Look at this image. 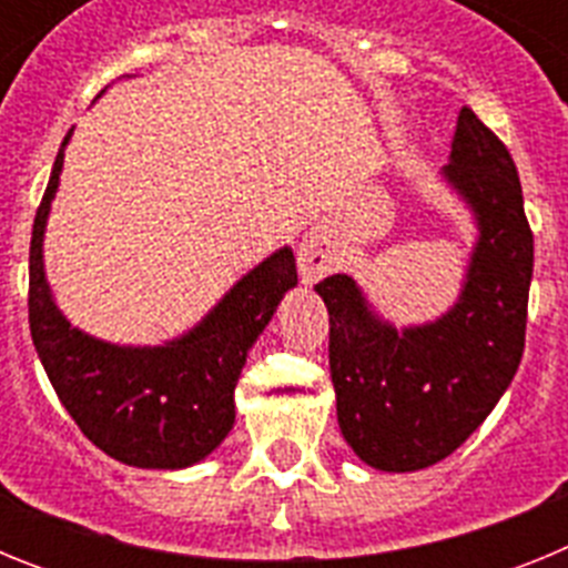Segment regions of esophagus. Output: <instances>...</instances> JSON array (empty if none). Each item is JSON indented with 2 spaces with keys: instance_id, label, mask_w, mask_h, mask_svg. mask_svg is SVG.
Instances as JSON below:
<instances>
[{
  "instance_id": "34e87169",
  "label": "esophagus",
  "mask_w": 568,
  "mask_h": 568,
  "mask_svg": "<svg viewBox=\"0 0 568 568\" xmlns=\"http://www.w3.org/2000/svg\"><path fill=\"white\" fill-rule=\"evenodd\" d=\"M335 264V253L329 247L327 235L321 230H310L298 244V270L307 281H318L329 273Z\"/></svg>"
}]
</instances>
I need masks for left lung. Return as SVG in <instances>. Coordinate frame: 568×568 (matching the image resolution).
Here are the masks:
<instances>
[{
	"mask_svg": "<svg viewBox=\"0 0 568 568\" xmlns=\"http://www.w3.org/2000/svg\"><path fill=\"white\" fill-rule=\"evenodd\" d=\"M446 182L478 219L464 293L444 318L398 333L349 275L315 290L329 313V375L346 444L364 464L415 471L453 455L520 366L535 235L509 150L475 110L458 113Z\"/></svg>",
	"mask_w": 568,
	"mask_h": 568,
	"instance_id": "left-lung-1",
	"label": "left lung"
}]
</instances>
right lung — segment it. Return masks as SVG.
Returning a JSON list of instances; mask_svg holds the SVG:
<instances>
[{
	"mask_svg": "<svg viewBox=\"0 0 568 568\" xmlns=\"http://www.w3.org/2000/svg\"><path fill=\"white\" fill-rule=\"evenodd\" d=\"M53 162L30 235L28 321L33 346L59 400L110 458L142 469H182L207 458L235 420V381L247 349L298 284L293 250L261 261L184 338L164 346H115L70 327L50 298L42 235L64 162Z\"/></svg>",
	"mask_w": 568,
	"mask_h": 568,
	"instance_id": "obj_1",
	"label": "right lung"
}]
</instances>
